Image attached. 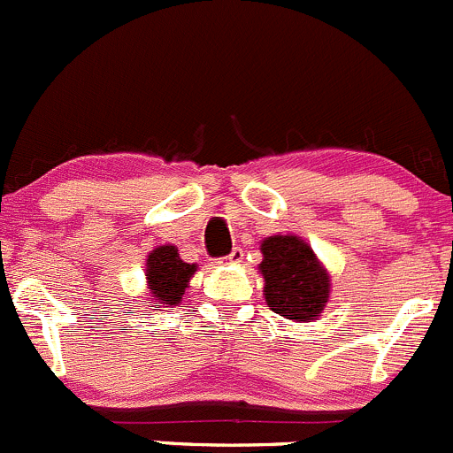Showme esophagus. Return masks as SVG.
Returning a JSON list of instances; mask_svg holds the SVG:
<instances>
[{
    "label": "esophagus",
    "instance_id": "1",
    "mask_svg": "<svg viewBox=\"0 0 453 453\" xmlns=\"http://www.w3.org/2000/svg\"><path fill=\"white\" fill-rule=\"evenodd\" d=\"M242 259H244V250H242V249H233L231 255H228V257H225L222 261H228V264H240Z\"/></svg>",
    "mask_w": 453,
    "mask_h": 453
}]
</instances>
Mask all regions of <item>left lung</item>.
<instances>
[{
    "mask_svg": "<svg viewBox=\"0 0 453 453\" xmlns=\"http://www.w3.org/2000/svg\"><path fill=\"white\" fill-rule=\"evenodd\" d=\"M259 274L265 305L295 323H316L331 295V274L298 235H270L261 242Z\"/></svg>",
    "mask_w": 453,
    "mask_h": 453,
    "instance_id": "1",
    "label": "left lung"
}]
</instances>
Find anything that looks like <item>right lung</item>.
<instances>
[{
	"label": "right lung",
	"mask_w": 453,
	"mask_h": 453,
	"mask_svg": "<svg viewBox=\"0 0 453 453\" xmlns=\"http://www.w3.org/2000/svg\"><path fill=\"white\" fill-rule=\"evenodd\" d=\"M196 270L198 265L188 264L179 257V249L174 244H161L152 249L146 257L148 298L143 301V305L148 302L151 303L148 307L179 305Z\"/></svg>",
	"instance_id": "right-lung-1"
}]
</instances>
